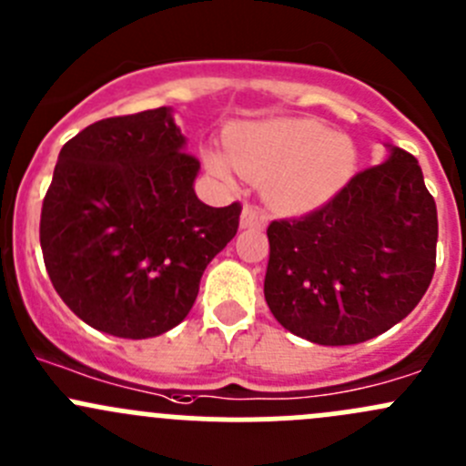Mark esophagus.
Listing matches in <instances>:
<instances>
[{"mask_svg": "<svg viewBox=\"0 0 466 466\" xmlns=\"http://www.w3.org/2000/svg\"><path fill=\"white\" fill-rule=\"evenodd\" d=\"M261 225H266V218L259 214V209H255V207L246 205L241 211V228L243 229H250V228H261Z\"/></svg>", "mask_w": 466, "mask_h": 466, "instance_id": "esophagus-1", "label": "esophagus"}]
</instances>
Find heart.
<instances>
[{"label": "heart", "mask_w": 466, "mask_h": 466, "mask_svg": "<svg viewBox=\"0 0 466 466\" xmlns=\"http://www.w3.org/2000/svg\"><path fill=\"white\" fill-rule=\"evenodd\" d=\"M228 155L205 150L216 177L232 182L237 171L266 180L268 198L290 214L329 205L356 171V146L340 133H329L313 119H277L241 126L225 139Z\"/></svg>", "instance_id": "heart-1"}]
</instances>
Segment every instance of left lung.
Segmentation results:
<instances>
[{"label":"left lung","mask_w":466,"mask_h":466,"mask_svg":"<svg viewBox=\"0 0 466 466\" xmlns=\"http://www.w3.org/2000/svg\"><path fill=\"white\" fill-rule=\"evenodd\" d=\"M329 205L268 228L263 295L284 329L318 345H356L401 322L435 272L437 209L403 148Z\"/></svg>","instance_id":"left-lung-1"}]
</instances>
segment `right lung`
Listing matches in <instances>:
<instances>
[{
	"mask_svg": "<svg viewBox=\"0 0 466 466\" xmlns=\"http://www.w3.org/2000/svg\"><path fill=\"white\" fill-rule=\"evenodd\" d=\"M185 148L167 106L96 121L60 148L40 246L54 289L96 331L142 340L177 327L237 234L241 205H205Z\"/></svg>",
	"mask_w": 466,
	"mask_h": 466,
	"instance_id": "1",
	"label": "right lung"
}]
</instances>
